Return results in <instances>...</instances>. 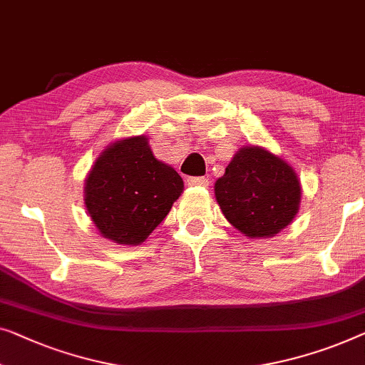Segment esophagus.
I'll list each match as a JSON object with an SVG mask.
<instances>
[{
    "instance_id": "1",
    "label": "esophagus",
    "mask_w": 365,
    "mask_h": 365,
    "mask_svg": "<svg viewBox=\"0 0 365 365\" xmlns=\"http://www.w3.org/2000/svg\"><path fill=\"white\" fill-rule=\"evenodd\" d=\"M189 186H199V187H207L209 179L207 178H189L187 179Z\"/></svg>"
}]
</instances>
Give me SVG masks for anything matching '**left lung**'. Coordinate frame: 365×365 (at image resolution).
Listing matches in <instances>:
<instances>
[{
	"label": "left lung",
	"mask_w": 365,
	"mask_h": 365,
	"mask_svg": "<svg viewBox=\"0 0 365 365\" xmlns=\"http://www.w3.org/2000/svg\"><path fill=\"white\" fill-rule=\"evenodd\" d=\"M214 191L225 219L250 239L282 232L293 222L301 202V184L293 168L260 146L240 148Z\"/></svg>",
	"instance_id": "8db88e82"
}]
</instances>
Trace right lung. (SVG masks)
<instances>
[{"instance_id": "right-lung-1", "label": "right lung", "mask_w": 365, "mask_h": 365, "mask_svg": "<svg viewBox=\"0 0 365 365\" xmlns=\"http://www.w3.org/2000/svg\"><path fill=\"white\" fill-rule=\"evenodd\" d=\"M184 182L156 160L146 136L110 145L86 179V207L105 239L140 245L170 214Z\"/></svg>"}]
</instances>
